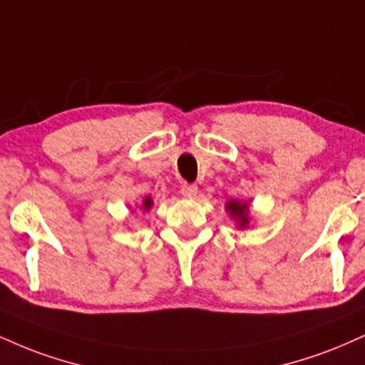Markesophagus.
I'll return each mask as SVG.
<instances>
[{
  "label": "esophagus",
  "instance_id": "34e87169",
  "mask_svg": "<svg viewBox=\"0 0 365 365\" xmlns=\"http://www.w3.org/2000/svg\"><path fill=\"white\" fill-rule=\"evenodd\" d=\"M182 195L187 197V199H194L197 195V192H199V187L195 185V183H183L182 185Z\"/></svg>",
  "mask_w": 365,
  "mask_h": 365
}]
</instances>
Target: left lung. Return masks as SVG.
Instances as JSON below:
<instances>
[{
  "mask_svg": "<svg viewBox=\"0 0 365 365\" xmlns=\"http://www.w3.org/2000/svg\"><path fill=\"white\" fill-rule=\"evenodd\" d=\"M226 209L227 212L231 214V217L236 219V222H238V227H248V204H241L240 200H231L226 204Z\"/></svg>",
  "mask_w": 365,
  "mask_h": 365,
  "instance_id": "obj_1",
  "label": "left lung"
}]
</instances>
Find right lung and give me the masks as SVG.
<instances>
[{"label": "right lung", "mask_w": 365, "mask_h": 365, "mask_svg": "<svg viewBox=\"0 0 365 365\" xmlns=\"http://www.w3.org/2000/svg\"><path fill=\"white\" fill-rule=\"evenodd\" d=\"M143 205H144V210H149V207H151V205H153L151 197H146V200L143 202Z\"/></svg>", "instance_id": "right-lung-1"}]
</instances>
